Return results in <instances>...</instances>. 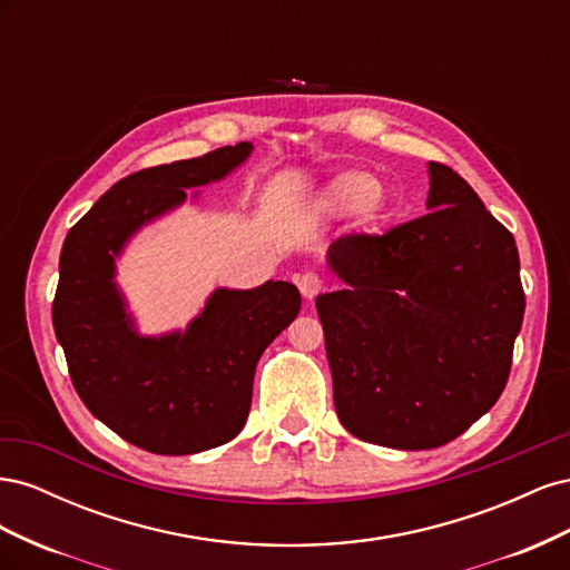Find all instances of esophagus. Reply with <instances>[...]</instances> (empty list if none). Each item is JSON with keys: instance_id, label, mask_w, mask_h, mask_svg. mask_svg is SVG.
<instances>
[{"instance_id": "esophagus-1", "label": "esophagus", "mask_w": 570, "mask_h": 570, "mask_svg": "<svg viewBox=\"0 0 570 570\" xmlns=\"http://www.w3.org/2000/svg\"><path fill=\"white\" fill-rule=\"evenodd\" d=\"M295 283H297V287L302 292V297H306V299H314L318 292L323 289V278H321L316 271L299 273L297 278H295Z\"/></svg>"}]
</instances>
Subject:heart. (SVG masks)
Wrapping results in <instances>:
<instances>
[{
    "label": "heart",
    "mask_w": 570,
    "mask_h": 570,
    "mask_svg": "<svg viewBox=\"0 0 570 570\" xmlns=\"http://www.w3.org/2000/svg\"><path fill=\"white\" fill-rule=\"evenodd\" d=\"M377 193V185L366 174H344L333 185V197L350 209H361L373 202Z\"/></svg>",
    "instance_id": "obj_1"
}]
</instances>
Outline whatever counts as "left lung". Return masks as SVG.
I'll use <instances>...</instances> for the list:
<instances>
[{
	"label": "left lung",
	"instance_id": "left-lung-1",
	"mask_svg": "<svg viewBox=\"0 0 570 570\" xmlns=\"http://www.w3.org/2000/svg\"><path fill=\"white\" fill-rule=\"evenodd\" d=\"M428 206L337 237L347 289L316 299L342 425L394 450L442 446L494 406L525 312L515 239L475 189L430 161Z\"/></svg>",
	"mask_w": 570,
	"mask_h": 570
}]
</instances>
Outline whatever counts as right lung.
Instances as JSON below:
<instances>
[{
	"label": "right lung",
	"instance_id": "obj_1",
	"mask_svg": "<svg viewBox=\"0 0 570 570\" xmlns=\"http://www.w3.org/2000/svg\"><path fill=\"white\" fill-rule=\"evenodd\" d=\"M252 145L149 166L118 180L68 230L51 321L82 404L116 435L151 454L212 450L243 430L256 361L299 314V289L275 281L218 289L185 335L137 337L114 278V256L145 220L218 180Z\"/></svg>",
	"mask_w": 570,
	"mask_h": 570
}]
</instances>
